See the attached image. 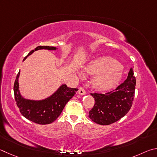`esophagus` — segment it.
I'll return each mask as SVG.
<instances>
[{
  "label": "esophagus",
  "mask_w": 157,
  "mask_h": 157,
  "mask_svg": "<svg viewBox=\"0 0 157 157\" xmlns=\"http://www.w3.org/2000/svg\"><path fill=\"white\" fill-rule=\"evenodd\" d=\"M78 93L79 94H81V95H85V94H86V90H85L83 88V87H79Z\"/></svg>",
  "instance_id": "esophagus-1"
}]
</instances>
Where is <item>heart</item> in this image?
<instances>
[{
  "instance_id": "obj_1",
  "label": "heart",
  "mask_w": 157,
  "mask_h": 157,
  "mask_svg": "<svg viewBox=\"0 0 157 157\" xmlns=\"http://www.w3.org/2000/svg\"><path fill=\"white\" fill-rule=\"evenodd\" d=\"M84 71L87 74L94 75L92 81V86L99 90L112 88L122 77V67L120 63L109 56L93 60L85 67Z\"/></svg>"
}]
</instances>
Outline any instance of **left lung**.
I'll list each match as a JSON object with an SVG mask.
<instances>
[{
    "instance_id": "left-lung-1",
    "label": "left lung",
    "mask_w": 157,
    "mask_h": 157,
    "mask_svg": "<svg viewBox=\"0 0 157 157\" xmlns=\"http://www.w3.org/2000/svg\"><path fill=\"white\" fill-rule=\"evenodd\" d=\"M135 86L136 78L131 68L127 79L113 91L105 94H90L95 102L89 112L90 119L102 125L112 124L121 119L132 105Z\"/></svg>"
}]
</instances>
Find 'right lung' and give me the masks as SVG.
Wrapping results in <instances>:
<instances>
[{"mask_svg": "<svg viewBox=\"0 0 157 157\" xmlns=\"http://www.w3.org/2000/svg\"><path fill=\"white\" fill-rule=\"evenodd\" d=\"M58 48L49 46H38L29 52L27 57L31 55L33 52L39 49L56 50ZM20 71L16 76L13 85V92L16 104L18 107L21 114L31 121L40 125L49 124L54 122L61 114L69 101L76 94L78 91L77 88H70L65 84H62L54 94L49 97L42 100H30L25 98L21 95L19 90L18 78Z\"/></svg>", "mask_w": 157, "mask_h": 157, "instance_id": "add662e5", "label": "right lung"}]
</instances>
